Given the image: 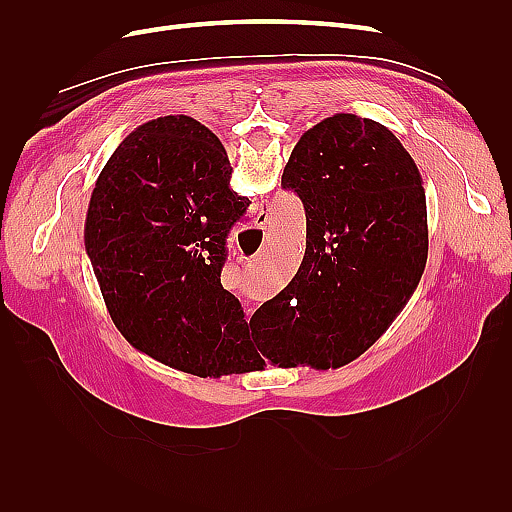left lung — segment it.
Segmentation results:
<instances>
[{
    "label": "left lung",
    "instance_id": "obj_1",
    "mask_svg": "<svg viewBox=\"0 0 512 512\" xmlns=\"http://www.w3.org/2000/svg\"><path fill=\"white\" fill-rule=\"evenodd\" d=\"M282 188L305 207V256L292 282L254 312V344L280 367L337 369L391 327L421 282L423 179L389 128L337 113L299 138Z\"/></svg>",
    "mask_w": 512,
    "mask_h": 512
}]
</instances>
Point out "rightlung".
<instances>
[{
  "label": "right lung",
  "instance_id": "add662e5",
  "mask_svg": "<svg viewBox=\"0 0 512 512\" xmlns=\"http://www.w3.org/2000/svg\"><path fill=\"white\" fill-rule=\"evenodd\" d=\"M230 175L224 145L203 123L151 119L104 164L85 220L115 327L136 350L200 378L241 365L250 342L243 307L220 282L228 232L250 207Z\"/></svg>",
  "mask_w": 512,
  "mask_h": 512
}]
</instances>
